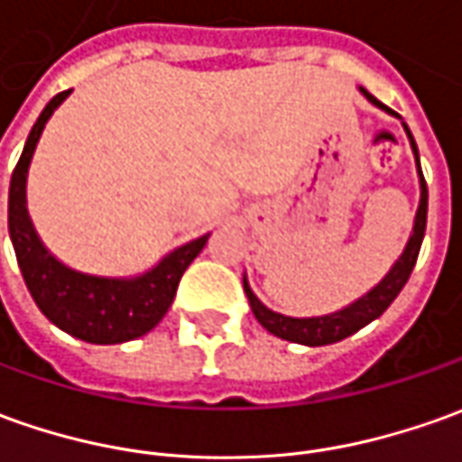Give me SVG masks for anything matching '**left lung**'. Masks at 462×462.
Returning a JSON list of instances; mask_svg holds the SVG:
<instances>
[{"instance_id":"obj_1","label":"left lung","mask_w":462,"mask_h":462,"mask_svg":"<svg viewBox=\"0 0 462 462\" xmlns=\"http://www.w3.org/2000/svg\"><path fill=\"white\" fill-rule=\"evenodd\" d=\"M362 96L372 106H376L379 111L389 113L394 118L402 121L400 113H394L392 108H387L384 103L379 100L366 90V88H359ZM404 134L410 139V149L415 153V164H417V177H420V205H417L415 225H412V232H410V240L404 245L402 255L394 260V265L389 268L387 275L374 285L369 288L364 296H359L356 300H351L349 306L344 309L331 310V313H323V316H285V313H278V310L268 309L260 298L253 293V288L247 283V275H243V288L245 296L250 300V309L255 313L257 323L271 331L273 337L285 338V341H293V344H303V346H326V344H337L341 338L356 334L359 328H364L366 323H372L374 319H379L384 310L389 309V303L394 298L400 296V291L407 283L410 273L415 268L417 255H420V245H422V237H425V225H428V184H425V177H422V169H420V152H417V143L410 134V128L402 121Z\"/></svg>"}]
</instances>
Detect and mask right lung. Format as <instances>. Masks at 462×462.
Returning a JSON list of instances; mask_svg holds the SVG:
<instances>
[{"label":"right lung","instance_id":"1","mask_svg":"<svg viewBox=\"0 0 462 462\" xmlns=\"http://www.w3.org/2000/svg\"><path fill=\"white\" fill-rule=\"evenodd\" d=\"M68 96L70 90L58 93L47 103L22 149L9 181V237L17 253L22 278L47 321L88 344H124L149 334L164 319L174 303L181 275L202 253L209 232L174 247L149 271L125 278L75 271L52 255L40 240L27 212V174L45 124Z\"/></svg>","mask_w":462,"mask_h":462}]
</instances>
